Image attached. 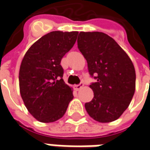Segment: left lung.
Segmentation results:
<instances>
[{
	"mask_svg": "<svg viewBox=\"0 0 150 150\" xmlns=\"http://www.w3.org/2000/svg\"><path fill=\"white\" fill-rule=\"evenodd\" d=\"M78 32H51L27 50L19 71L21 98L28 112L42 123H52L63 117L72 88L63 80L62 58L77 41Z\"/></svg>",
	"mask_w": 150,
	"mask_h": 150,
	"instance_id": "8db88e82",
	"label": "left lung"
}]
</instances>
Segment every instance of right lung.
Returning <instances> with one entry per match:
<instances>
[{
    "instance_id": "add662e5",
    "label": "right lung",
    "mask_w": 150,
    "mask_h": 150,
    "mask_svg": "<svg viewBox=\"0 0 150 150\" xmlns=\"http://www.w3.org/2000/svg\"><path fill=\"white\" fill-rule=\"evenodd\" d=\"M78 49L96 81L89 87L93 98L85 103L91 118L99 123L118 119L127 109L135 91V70L129 56L112 38L101 32H81Z\"/></svg>"
}]
</instances>
